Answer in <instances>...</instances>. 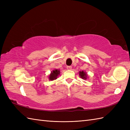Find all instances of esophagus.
I'll return each mask as SVG.
<instances>
[{
	"label": "esophagus",
	"mask_w": 130,
	"mask_h": 130,
	"mask_svg": "<svg viewBox=\"0 0 130 130\" xmlns=\"http://www.w3.org/2000/svg\"><path fill=\"white\" fill-rule=\"evenodd\" d=\"M67 68L68 70H71V68H72V67H71V66H67Z\"/></svg>",
	"instance_id": "esophagus-1"
}]
</instances>
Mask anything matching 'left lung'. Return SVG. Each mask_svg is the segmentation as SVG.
<instances>
[{
    "mask_svg": "<svg viewBox=\"0 0 130 130\" xmlns=\"http://www.w3.org/2000/svg\"><path fill=\"white\" fill-rule=\"evenodd\" d=\"M79 75H80V76L81 77V78H82V79H87V74H86V73H85V72H84L83 71H80L79 72Z\"/></svg>",
    "mask_w": 130,
    "mask_h": 130,
    "instance_id": "8db88e82",
    "label": "left lung"
}]
</instances>
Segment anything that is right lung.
Instances as JSON below:
<instances>
[{"mask_svg": "<svg viewBox=\"0 0 130 130\" xmlns=\"http://www.w3.org/2000/svg\"><path fill=\"white\" fill-rule=\"evenodd\" d=\"M60 72L59 70L56 69L53 70L49 76V79L50 80H54L56 79L57 76L60 75Z\"/></svg>", "mask_w": 130, "mask_h": 130, "instance_id": "right-lung-1", "label": "right lung"}]
</instances>
